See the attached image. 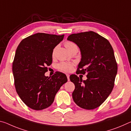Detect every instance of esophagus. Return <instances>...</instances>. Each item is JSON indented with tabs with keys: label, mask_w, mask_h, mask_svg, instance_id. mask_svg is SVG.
Wrapping results in <instances>:
<instances>
[{
	"label": "esophagus",
	"mask_w": 131,
	"mask_h": 131,
	"mask_svg": "<svg viewBox=\"0 0 131 131\" xmlns=\"http://www.w3.org/2000/svg\"><path fill=\"white\" fill-rule=\"evenodd\" d=\"M66 76H67L68 80V81H69V80H70V79H69V76H70V75H69V74H66Z\"/></svg>",
	"instance_id": "esophagus-1"
}]
</instances>
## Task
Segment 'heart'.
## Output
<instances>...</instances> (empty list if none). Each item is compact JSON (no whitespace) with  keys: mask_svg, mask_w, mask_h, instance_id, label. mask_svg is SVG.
Instances as JSON below:
<instances>
[{"mask_svg":"<svg viewBox=\"0 0 131 131\" xmlns=\"http://www.w3.org/2000/svg\"><path fill=\"white\" fill-rule=\"evenodd\" d=\"M65 46L70 52L74 49H76V48L78 49V47H77L76 43L72 42V41H66V42H65ZM55 51V48L53 51V54H54ZM73 63H68V62H62L58 64V68L62 72H69L71 71L72 69H73Z\"/></svg>","mask_w":131,"mask_h":131,"instance_id":"1","label":"heart"}]
</instances>
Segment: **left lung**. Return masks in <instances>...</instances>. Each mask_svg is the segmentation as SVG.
I'll list each match as a JSON object with an SVG mask.
<instances>
[{"label":"left lung","instance_id":"1","mask_svg":"<svg viewBox=\"0 0 131 131\" xmlns=\"http://www.w3.org/2000/svg\"><path fill=\"white\" fill-rule=\"evenodd\" d=\"M78 45L81 61L77 73L87 74L83 80L76 74L70 80L75 86L72 93L74 102L86 110L102 104L113 90L117 73V63L113 47L107 39L93 31L70 35L67 38Z\"/></svg>","mask_w":131,"mask_h":131}]
</instances>
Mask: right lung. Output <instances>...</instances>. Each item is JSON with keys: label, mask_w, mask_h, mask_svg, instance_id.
<instances>
[{"label": "right lung", "mask_w": 131, "mask_h": 131, "mask_svg": "<svg viewBox=\"0 0 131 131\" xmlns=\"http://www.w3.org/2000/svg\"><path fill=\"white\" fill-rule=\"evenodd\" d=\"M63 37L37 33L23 39L17 48L12 66L14 85L20 99L30 108L41 110L50 106L67 82V77L61 72L45 76L47 66L52 62L53 49Z\"/></svg>", "instance_id": "obj_1"}]
</instances>
